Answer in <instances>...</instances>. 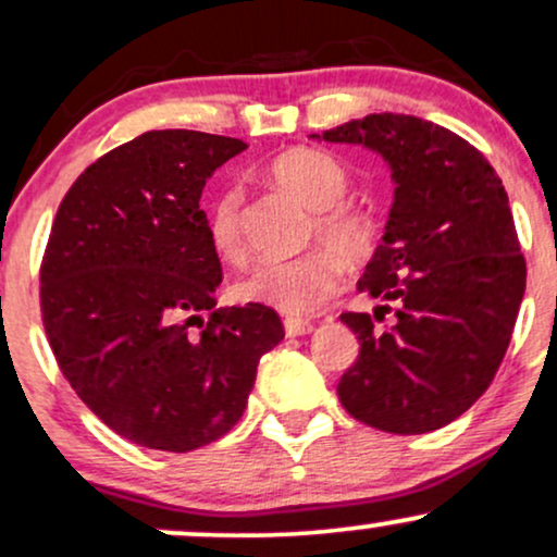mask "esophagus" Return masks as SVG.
<instances>
[{"instance_id": "34e87169", "label": "esophagus", "mask_w": 557, "mask_h": 557, "mask_svg": "<svg viewBox=\"0 0 557 557\" xmlns=\"http://www.w3.org/2000/svg\"><path fill=\"white\" fill-rule=\"evenodd\" d=\"M284 331L289 338H294V335H307L312 333V322L307 320H299V318H286L284 320Z\"/></svg>"}]
</instances>
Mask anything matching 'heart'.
I'll return each mask as SVG.
<instances>
[{
    "instance_id": "obj_1",
    "label": "heart",
    "mask_w": 557,
    "mask_h": 557,
    "mask_svg": "<svg viewBox=\"0 0 557 557\" xmlns=\"http://www.w3.org/2000/svg\"><path fill=\"white\" fill-rule=\"evenodd\" d=\"M265 177L312 209L310 237L327 247L286 260H260L235 284L237 299L271 307L289 318L314 314L341 286L343 260L369 258L380 237V222L367 206L348 201L351 173L333 154L292 147L265 164ZM206 235L219 258H245L243 194L222 188L206 209Z\"/></svg>"
}]
</instances>
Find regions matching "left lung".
Wrapping results in <instances>:
<instances>
[{"label":"left lung","instance_id":"left-lung-1","mask_svg":"<svg viewBox=\"0 0 557 557\" xmlns=\"http://www.w3.org/2000/svg\"><path fill=\"white\" fill-rule=\"evenodd\" d=\"M322 139L374 149L395 181L382 245L359 281L382 305L341 314L361 343L338 382L341 405L387 434L442 429L488 389L524 297L509 196L470 141L416 115L372 113Z\"/></svg>","mask_w":557,"mask_h":557}]
</instances>
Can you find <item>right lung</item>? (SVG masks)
I'll list each match as a JSON object with an SVG mask.
<instances>
[{
  "label": "right lung",
  "mask_w": 557,
  "mask_h": 557,
  "mask_svg": "<svg viewBox=\"0 0 557 557\" xmlns=\"http://www.w3.org/2000/svg\"><path fill=\"white\" fill-rule=\"evenodd\" d=\"M245 149L185 128L136 136L74 181L48 235L40 318L61 374L108 429L147 449L222 438L243 418L260 356L284 338L271 307L214 310L222 263L198 201Z\"/></svg>",
  "instance_id": "obj_1"
}]
</instances>
